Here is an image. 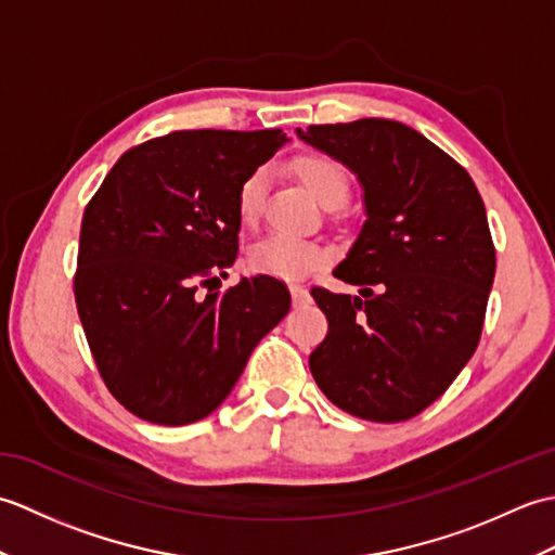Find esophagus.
<instances>
[{"instance_id":"esophagus-1","label":"esophagus","mask_w":555,"mask_h":555,"mask_svg":"<svg viewBox=\"0 0 555 555\" xmlns=\"http://www.w3.org/2000/svg\"><path fill=\"white\" fill-rule=\"evenodd\" d=\"M291 288V296H293V305H296V308H305V305H310V293H308V288L305 286H300V284H291L288 286Z\"/></svg>"}]
</instances>
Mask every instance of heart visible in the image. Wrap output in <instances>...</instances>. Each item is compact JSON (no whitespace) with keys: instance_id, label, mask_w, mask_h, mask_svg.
Masks as SVG:
<instances>
[{"instance_id":"obj_1","label":"heart","mask_w":555,"mask_h":555,"mask_svg":"<svg viewBox=\"0 0 555 555\" xmlns=\"http://www.w3.org/2000/svg\"><path fill=\"white\" fill-rule=\"evenodd\" d=\"M291 169L320 205L336 207L346 199L348 176L336 159L320 155V152H308V155L293 159ZM264 193L267 173L253 171L238 191V215L245 223L257 221L259 211H262ZM247 259H250V267L259 271V274H269L276 279H300L308 276L310 271L320 269L324 264L326 253L317 243L274 233L255 243Z\"/></svg>"}]
</instances>
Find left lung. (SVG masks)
<instances>
[{"instance_id": "left-lung-1", "label": "left lung", "mask_w": 555, "mask_h": 555, "mask_svg": "<svg viewBox=\"0 0 555 555\" xmlns=\"http://www.w3.org/2000/svg\"><path fill=\"white\" fill-rule=\"evenodd\" d=\"M298 135L358 176L367 217L334 269L360 296L312 288L328 322L310 356L314 382L360 420L415 417L479 344L496 274L485 203L453 157L400 121L310 126Z\"/></svg>"}]
</instances>
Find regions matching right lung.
I'll return each mask as SVG.
<instances>
[{
    "label": "right lung",
    "mask_w": 555,
    "mask_h": 555,
    "mask_svg": "<svg viewBox=\"0 0 555 555\" xmlns=\"http://www.w3.org/2000/svg\"><path fill=\"white\" fill-rule=\"evenodd\" d=\"M286 140L173 131L124 152L88 203L76 308L104 384L140 420L181 427L215 412L291 310L267 274L215 291L238 255L241 185Z\"/></svg>",
    "instance_id": "obj_1"
}]
</instances>
